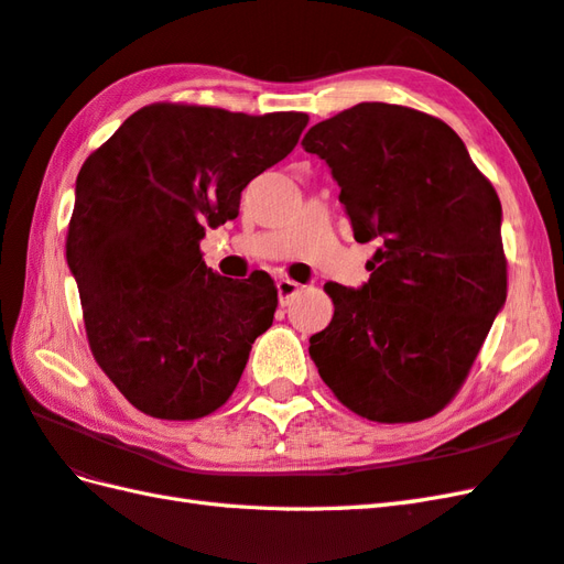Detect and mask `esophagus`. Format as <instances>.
<instances>
[{
    "label": "esophagus",
    "mask_w": 564,
    "mask_h": 564,
    "mask_svg": "<svg viewBox=\"0 0 564 564\" xmlns=\"http://www.w3.org/2000/svg\"><path fill=\"white\" fill-rule=\"evenodd\" d=\"M299 290H301V284H299V282H294V280H286V278L278 280L280 306H290V304H292V299L299 294Z\"/></svg>",
    "instance_id": "obj_1"
}]
</instances>
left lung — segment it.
Wrapping results in <instances>:
<instances>
[{
    "mask_svg": "<svg viewBox=\"0 0 564 564\" xmlns=\"http://www.w3.org/2000/svg\"><path fill=\"white\" fill-rule=\"evenodd\" d=\"M327 162L354 239H378L370 280L325 292L335 315L308 354L337 400L409 423L457 394L507 299L502 208L445 121L361 102L304 135Z\"/></svg>",
    "mask_w": 564,
    "mask_h": 564,
    "instance_id": "left-lung-1",
    "label": "left lung"
}]
</instances>
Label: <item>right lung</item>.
Listing matches in <instances>:
<instances>
[{
    "label": "right lung",
    "mask_w": 564,
    "mask_h": 564,
    "mask_svg": "<svg viewBox=\"0 0 564 564\" xmlns=\"http://www.w3.org/2000/svg\"><path fill=\"white\" fill-rule=\"evenodd\" d=\"M306 123L158 102L80 167L66 263L95 361L143 414L200 419L235 392L278 290L265 272H213L200 239L239 215L246 184L290 155Z\"/></svg>",
    "instance_id": "add662e5"
}]
</instances>
